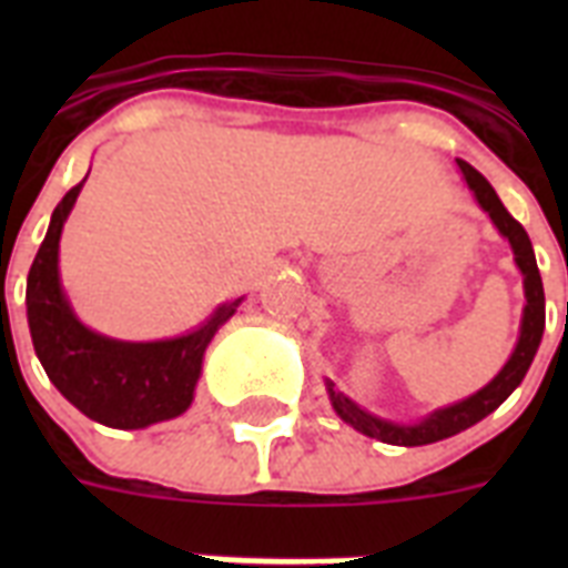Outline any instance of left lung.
<instances>
[{
  "instance_id": "left-lung-1",
  "label": "left lung",
  "mask_w": 568,
  "mask_h": 568,
  "mask_svg": "<svg viewBox=\"0 0 568 568\" xmlns=\"http://www.w3.org/2000/svg\"><path fill=\"white\" fill-rule=\"evenodd\" d=\"M457 164L459 171H463V176H466L468 189L475 191L480 209L493 217V223L498 226V232H501L504 239L510 241L516 265H519L521 276H525V301L528 303H525V315H521L519 342H516V351H513V356L507 359V365L493 377V383H486L480 392H475V395L466 397V400L442 406V409L430 413L418 424H395L386 422V418H377V415L372 413H365L363 406H356L351 397L336 392V386L327 379L329 400H333V409L338 413V418L351 424L354 430L365 433V436H372V439L386 442V445H404V448L430 445V442L448 439V436H457V433L468 430L471 424L484 422L486 415L495 413V409L513 395V388L525 379L530 363H534V356H537L539 342H542V329H546V292H542V276H539L537 256H534V247H530L528 232H525V226L504 209V203L498 200L493 185H489L471 164L463 162V159H457Z\"/></svg>"
}]
</instances>
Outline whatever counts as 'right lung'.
I'll return each mask as SVG.
<instances>
[{"label":"right lung","mask_w":568,"mask_h":568,"mask_svg":"<svg viewBox=\"0 0 568 568\" xmlns=\"http://www.w3.org/2000/svg\"><path fill=\"white\" fill-rule=\"evenodd\" d=\"M82 185L67 191L55 205L47 239L31 262L26 283L31 345L52 386L79 413L105 427L141 430L189 409L205 347L235 315L241 297L217 306L212 318L189 336L164 342H118L84 327L70 310L58 276V241Z\"/></svg>","instance_id":"1"}]
</instances>
